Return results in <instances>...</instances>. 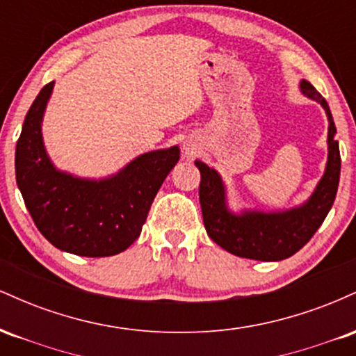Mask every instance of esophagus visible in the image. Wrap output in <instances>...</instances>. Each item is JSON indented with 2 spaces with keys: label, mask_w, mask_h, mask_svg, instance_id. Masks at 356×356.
I'll return each mask as SVG.
<instances>
[{
  "label": "esophagus",
  "mask_w": 356,
  "mask_h": 356,
  "mask_svg": "<svg viewBox=\"0 0 356 356\" xmlns=\"http://www.w3.org/2000/svg\"><path fill=\"white\" fill-rule=\"evenodd\" d=\"M184 149H186V154H187V155H191L192 152H194V149H192L191 145H184Z\"/></svg>",
  "instance_id": "obj_1"
}]
</instances>
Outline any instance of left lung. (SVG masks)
I'll return each mask as SVG.
<instances>
[{
  "mask_svg": "<svg viewBox=\"0 0 356 356\" xmlns=\"http://www.w3.org/2000/svg\"><path fill=\"white\" fill-rule=\"evenodd\" d=\"M301 93L321 105L328 117V161L323 177L309 199L301 206L286 211H243L234 214L227 207L226 186L216 169L201 161L195 167L201 172L199 201L204 227L209 238L231 254L256 261H281L293 256L313 238L332 209L340 182V147L334 140L332 112L321 93L309 81H300Z\"/></svg>",
  "mask_w": 356,
  "mask_h": 356,
  "instance_id": "1",
  "label": "left lung"
}]
</instances>
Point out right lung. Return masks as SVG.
Wrapping results in <instances>:
<instances>
[{"instance_id":"1","label":"right lung","mask_w":356,"mask_h":356,"mask_svg":"<svg viewBox=\"0 0 356 356\" xmlns=\"http://www.w3.org/2000/svg\"><path fill=\"white\" fill-rule=\"evenodd\" d=\"M53 85H44L24 117L15 154L18 189L38 231L55 248L87 257L118 254L140 236L154 197L181 150L174 145L142 154L99 181L58 170L42 136Z\"/></svg>"}]
</instances>
